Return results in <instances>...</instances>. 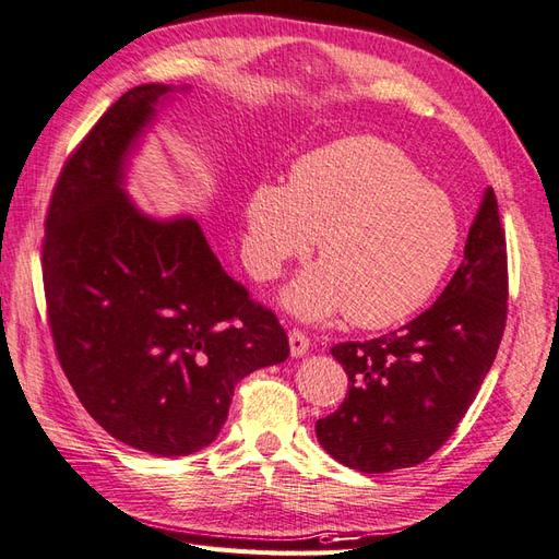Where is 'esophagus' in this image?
Instances as JSON below:
<instances>
[{
    "label": "esophagus",
    "instance_id": "1",
    "mask_svg": "<svg viewBox=\"0 0 559 559\" xmlns=\"http://www.w3.org/2000/svg\"><path fill=\"white\" fill-rule=\"evenodd\" d=\"M308 348H310V338L306 336V332L292 330L289 332V350H292V356L294 358H301V356H306Z\"/></svg>",
    "mask_w": 559,
    "mask_h": 559
}]
</instances>
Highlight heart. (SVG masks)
I'll use <instances>...</instances> for the list:
<instances>
[{"label": "heart", "mask_w": 559, "mask_h": 559, "mask_svg": "<svg viewBox=\"0 0 559 559\" xmlns=\"http://www.w3.org/2000/svg\"><path fill=\"white\" fill-rule=\"evenodd\" d=\"M316 237L320 265L284 294L296 316L346 318L379 330L413 316L437 292L460 243L451 197L399 146L346 138L296 163L289 185H258L247 201V261L277 277Z\"/></svg>", "instance_id": "b5f03b06"}]
</instances>
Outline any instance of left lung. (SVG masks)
<instances>
[{"mask_svg":"<svg viewBox=\"0 0 559 559\" xmlns=\"http://www.w3.org/2000/svg\"><path fill=\"white\" fill-rule=\"evenodd\" d=\"M508 320V249L488 187L465 261L439 301L401 330L332 346L348 391L318 419V441L365 474L413 467L451 439L491 370Z\"/></svg>","mask_w":559,"mask_h":559,"instance_id":"obj_1","label":"left lung"}]
</instances>
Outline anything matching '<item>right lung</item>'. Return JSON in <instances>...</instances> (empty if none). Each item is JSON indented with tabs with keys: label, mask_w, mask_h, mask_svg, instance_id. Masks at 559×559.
Returning a JSON list of instances; mask_svg holds the SVG:
<instances>
[{
	"label": "right lung",
	"mask_w": 559,
	"mask_h": 559,
	"mask_svg": "<svg viewBox=\"0 0 559 559\" xmlns=\"http://www.w3.org/2000/svg\"><path fill=\"white\" fill-rule=\"evenodd\" d=\"M166 85H140L68 156L47 209L43 282L57 356L114 439L175 457L223 429L235 386L289 356L277 316L223 270L197 221L158 223L122 192Z\"/></svg>",
	"instance_id": "add662e5"
}]
</instances>
